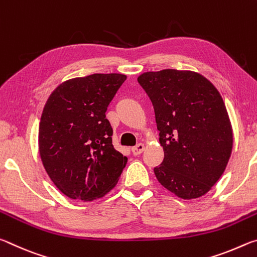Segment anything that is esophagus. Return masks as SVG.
<instances>
[{
	"mask_svg": "<svg viewBox=\"0 0 257 257\" xmlns=\"http://www.w3.org/2000/svg\"><path fill=\"white\" fill-rule=\"evenodd\" d=\"M145 150V146L144 144H142V143H139V144H137L136 146H134L132 149V152L134 155H139L141 153H143V151Z\"/></svg>",
	"mask_w": 257,
	"mask_h": 257,
	"instance_id": "1",
	"label": "esophagus"
}]
</instances>
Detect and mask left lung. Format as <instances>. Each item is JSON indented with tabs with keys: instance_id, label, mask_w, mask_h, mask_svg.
I'll return each instance as SVG.
<instances>
[{
	"instance_id": "left-lung-1",
	"label": "left lung",
	"mask_w": 257,
	"mask_h": 257,
	"mask_svg": "<svg viewBox=\"0 0 257 257\" xmlns=\"http://www.w3.org/2000/svg\"><path fill=\"white\" fill-rule=\"evenodd\" d=\"M139 85L154 107L164 159L154 173L178 197L198 198L220 179L232 151V128L220 93L194 71L144 72Z\"/></svg>"
}]
</instances>
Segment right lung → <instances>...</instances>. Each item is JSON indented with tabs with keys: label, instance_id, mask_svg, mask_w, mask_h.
<instances>
[{
	"label": "right lung",
	"instance_id": "right-lung-1",
	"mask_svg": "<svg viewBox=\"0 0 257 257\" xmlns=\"http://www.w3.org/2000/svg\"><path fill=\"white\" fill-rule=\"evenodd\" d=\"M125 79L121 73L73 78L47 99L38 147L47 175L66 196L89 202L118 182L128 159L112 145L105 112Z\"/></svg>",
	"mask_w": 257,
	"mask_h": 257
}]
</instances>
